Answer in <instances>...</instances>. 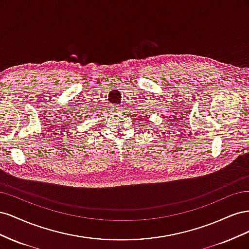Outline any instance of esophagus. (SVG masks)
<instances>
[{
	"instance_id": "1",
	"label": "esophagus",
	"mask_w": 249,
	"mask_h": 249,
	"mask_svg": "<svg viewBox=\"0 0 249 249\" xmlns=\"http://www.w3.org/2000/svg\"><path fill=\"white\" fill-rule=\"evenodd\" d=\"M111 110H113L114 112H118V111H119V108H118V106H116V105H114V106H112Z\"/></svg>"
}]
</instances>
